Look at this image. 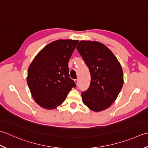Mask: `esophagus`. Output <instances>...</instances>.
<instances>
[{
    "instance_id": "esophagus-1",
    "label": "esophagus",
    "mask_w": 148,
    "mask_h": 148,
    "mask_svg": "<svg viewBox=\"0 0 148 148\" xmlns=\"http://www.w3.org/2000/svg\"><path fill=\"white\" fill-rule=\"evenodd\" d=\"M74 82H75V83H76V85H78V83H79V79H74Z\"/></svg>"
}]
</instances>
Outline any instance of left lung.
Segmentation results:
<instances>
[{
  "instance_id": "1",
  "label": "left lung",
  "mask_w": 148,
  "mask_h": 148,
  "mask_svg": "<svg viewBox=\"0 0 148 148\" xmlns=\"http://www.w3.org/2000/svg\"><path fill=\"white\" fill-rule=\"evenodd\" d=\"M77 50L90 74V84L82 92L83 102L92 110L100 112L111 106L123 86L120 63L108 48L98 42L81 41Z\"/></svg>"
}]
</instances>
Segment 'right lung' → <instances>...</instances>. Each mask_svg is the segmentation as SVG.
<instances>
[{
    "label": "right lung",
    "mask_w": 148,
    "mask_h": 148,
    "mask_svg": "<svg viewBox=\"0 0 148 148\" xmlns=\"http://www.w3.org/2000/svg\"><path fill=\"white\" fill-rule=\"evenodd\" d=\"M79 42L60 40L49 43L29 67L27 82L33 99L43 108L54 109L64 101L75 82L69 77L68 63Z\"/></svg>",
    "instance_id": "1"
}]
</instances>
